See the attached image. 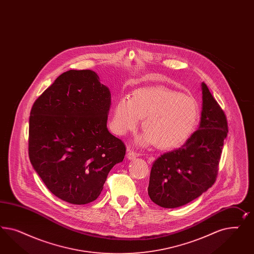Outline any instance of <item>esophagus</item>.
I'll return each mask as SVG.
<instances>
[{
	"label": "esophagus",
	"mask_w": 254,
	"mask_h": 254,
	"mask_svg": "<svg viewBox=\"0 0 254 254\" xmlns=\"http://www.w3.org/2000/svg\"><path fill=\"white\" fill-rule=\"evenodd\" d=\"M127 156L128 159H133L136 156H138V154H136L134 151H132L130 148H127Z\"/></svg>",
	"instance_id": "obj_1"
}]
</instances>
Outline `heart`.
Returning a JSON list of instances; mask_svg holds the SVG:
<instances>
[{
    "mask_svg": "<svg viewBox=\"0 0 254 254\" xmlns=\"http://www.w3.org/2000/svg\"><path fill=\"white\" fill-rule=\"evenodd\" d=\"M196 100L164 86H149L135 90L130 99L116 103L114 127L118 135L135 130L142 120L144 132L138 138L141 145L154 144L162 150L184 145L199 120Z\"/></svg>",
    "mask_w": 254,
    "mask_h": 254,
    "instance_id": "1",
    "label": "heart"
}]
</instances>
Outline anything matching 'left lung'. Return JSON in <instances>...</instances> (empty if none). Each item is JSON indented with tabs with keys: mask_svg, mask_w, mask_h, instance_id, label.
I'll use <instances>...</instances> for the list:
<instances>
[{
	"mask_svg": "<svg viewBox=\"0 0 254 254\" xmlns=\"http://www.w3.org/2000/svg\"><path fill=\"white\" fill-rule=\"evenodd\" d=\"M198 129L181 148L162 154L153 164L148 186L151 200L162 208L184 206L215 183L227 119L208 86L202 83Z\"/></svg>",
	"mask_w": 254,
	"mask_h": 254,
	"instance_id": "1",
	"label": "left lung"
}]
</instances>
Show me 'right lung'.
Here are the masks:
<instances>
[{"label": "right lung", "instance_id": "obj_1", "mask_svg": "<svg viewBox=\"0 0 254 254\" xmlns=\"http://www.w3.org/2000/svg\"><path fill=\"white\" fill-rule=\"evenodd\" d=\"M111 93L90 69H69L31 108L29 156L48 190L74 205L97 199L126 146L107 128Z\"/></svg>", "mask_w": 254, "mask_h": 254}]
</instances>
